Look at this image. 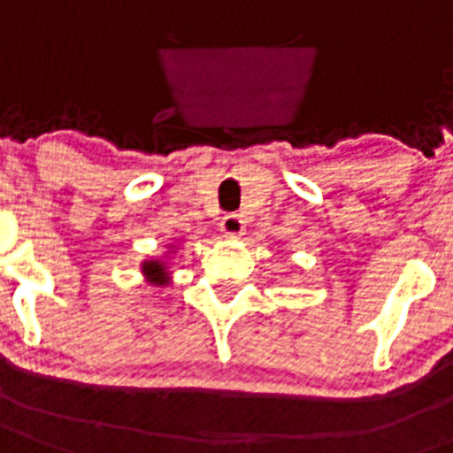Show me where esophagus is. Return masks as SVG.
I'll list each match as a JSON object with an SVG mask.
<instances>
[{
	"label": "esophagus",
	"instance_id": "34e87169",
	"mask_svg": "<svg viewBox=\"0 0 453 453\" xmlns=\"http://www.w3.org/2000/svg\"><path fill=\"white\" fill-rule=\"evenodd\" d=\"M220 233L226 234V237H239V234L244 233V220H242V216H223V220H220Z\"/></svg>",
	"mask_w": 453,
	"mask_h": 453
}]
</instances>
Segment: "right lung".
<instances>
[{
	"instance_id": "right-lung-1",
	"label": "right lung",
	"mask_w": 453,
	"mask_h": 453,
	"mask_svg": "<svg viewBox=\"0 0 453 453\" xmlns=\"http://www.w3.org/2000/svg\"><path fill=\"white\" fill-rule=\"evenodd\" d=\"M143 274L150 279V281H157V284H163L165 281V265L160 260H149V263H143Z\"/></svg>"
}]
</instances>
